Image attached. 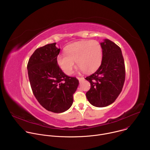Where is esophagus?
Masks as SVG:
<instances>
[{"instance_id": "34e87169", "label": "esophagus", "mask_w": 150, "mask_h": 150, "mask_svg": "<svg viewBox=\"0 0 150 150\" xmlns=\"http://www.w3.org/2000/svg\"><path fill=\"white\" fill-rule=\"evenodd\" d=\"M77 78H78V79L79 80V81L80 82H82V81L84 80V78H83V77H78Z\"/></svg>"}]
</instances>
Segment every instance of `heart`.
I'll list each match as a JSON object with an SVG mask.
<instances>
[{
	"instance_id": "1",
	"label": "heart",
	"mask_w": 150,
	"mask_h": 150,
	"mask_svg": "<svg viewBox=\"0 0 150 150\" xmlns=\"http://www.w3.org/2000/svg\"><path fill=\"white\" fill-rule=\"evenodd\" d=\"M103 50L97 40H82L74 42L66 47V53H61L57 57L60 69L67 75L72 74L75 61L80 69L85 73L96 71L101 65Z\"/></svg>"
}]
</instances>
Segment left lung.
Segmentation results:
<instances>
[{"label": "left lung", "instance_id": "8db88e82", "mask_svg": "<svg viewBox=\"0 0 150 150\" xmlns=\"http://www.w3.org/2000/svg\"><path fill=\"white\" fill-rule=\"evenodd\" d=\"M101 65L94 74L85 78L91 84L87 98L93 105L98 108L108 106L116 100L122 90L126 74L120 48L108 39L101 42Z\"/></svg>", "mask_w": 150, "mask_h": 150}]
</instances>
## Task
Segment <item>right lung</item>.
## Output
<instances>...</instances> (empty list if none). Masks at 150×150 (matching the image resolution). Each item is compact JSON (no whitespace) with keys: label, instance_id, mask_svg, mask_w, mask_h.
Returning a JSON list of instances; mask_svg holds the SVG:
<instances>
[{"label":"right lung","instance_id":"right-lung-1","mask_svg":"<svg viewBox=\"0 0 150 150\" xmlns=\"http://www.w3.org/2000/svg\"><path fill=\"white\" fill-rule=\"evenodd\" d=\"M56 42L37 49L30 57L28 74L33 93L47 110L60 113L68 110L79 81L65 75L59 68L57 57L60 49Z\"/></svg>","mask_w":150,"mask_h":150}]
</instances>
